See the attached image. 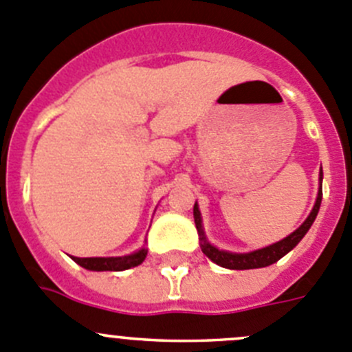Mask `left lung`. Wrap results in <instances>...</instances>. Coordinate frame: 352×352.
I'll return each mask as SVG.
<instances>
[{
  "instance_id": "1",
  "label": "left lung",
  "mask_w": 352,
  "mask_h": 352,
  "mask_svg": "<svg viewBox=\"0 0 352 352\" xmlns=\"http://www.w3.org/2000/svg\"><path fill=\"white\" fill-rule=\"evenodd\" d=\"M321 180H323V172H320V191H318L316 203H314L313 210H311L309 217L305 219L304 224L298 229H295L290 236L283 238L281 241L272 243V245L261 248V250L248 252V254H232V252L219 250L213 245H210L208 239H206L205 231H203L201 224V213H199L198 203H195V224L198 229L199 234V245H201V252L210 258L212 262H215L217 265L226 269H236V271H243V269H258V267H267V265L274 264V262L280 261L281 257L288 254L290 250H294L295 246L298 245L302 238L305 236V232L309 231L311 226H313L314 219H316L318 212H320L321 198H323V189H321Z\"/></svg>"
}]
</instances>
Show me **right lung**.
<instances>
[{
    "instance_id": "right-lung-1",
    "label": "right lung",
    "mask_w": 352,
    "mask_h": 352,
    "mask_svg": "<svg viewBox=\"0 0 352 352\" xmlns=\"http://www.w3.org/2000/svg\"><path fill=\"white\" fill-rule=\"evenodd\" d=\"M146 255L147 248H140L135 254L124 255V257H72V261L80 264L81 267L88 269V271H124V269L142 264Z\"/></svg>"
}]
</instances>
